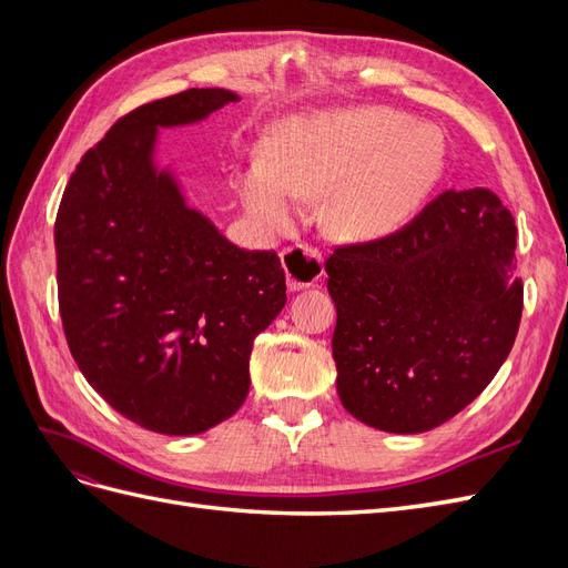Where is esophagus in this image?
<instances>
[{"instance_id": "34e87169", "label": "esophagus", "mask_w": 568, "mask_h": 568, "mask_svg": "<svg viewBox=\"0 0 568 568\" xmlns=\"http://www.w3.org/2000/svg\"><path fill=\"white\" fill-rule=\"evenodd\" d=\"M282 265H284L286 284L291 291H301V288L313 286L324 274L322 253L313 246H305V244L284 248Z\"/></svg>"}]
</instances>
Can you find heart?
Wrapping results in <instances>:
<instances>
[{
	"mask_svg": "<svg viewBox=\"0 0 568 568\" xmlns=\"http://www.w3.org/2000/svg\"><path fill=\"white\" fill-rule=\"evenodd\" d=\"M445 170V144L434 128L412 125L388 109H355L291 120L272 136L263 175L244 184L246 209L270 230L291 213L282 199H320L326 222L346 239L384 236L415 215Z\"/></svg>",
	"mask_w": 568,
	"mask_h": 568,
	"instance_id": "1",
	"label": "heart"
}]
</instances>
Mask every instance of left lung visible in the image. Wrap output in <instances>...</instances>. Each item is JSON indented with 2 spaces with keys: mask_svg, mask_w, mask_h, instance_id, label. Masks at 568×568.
I'll return each instance as SVG.
<instances>
[{
  "mask_svg": "<svg viewBox=\"0 0 568 568\" xmlns=\"http://www.w3.org/2000/svg\"><path fill=\"white\" fill-rule=\"evenodd\" d=\"M517 227L490 189H450L398 232L336 246L338 398L355 419L422 434L484 390L519 332Z\"/></svg>",
  "mask_w": 568,
  "mask_h": 568,
  "instance_id": "1",
  "label": "left lung"
}]
</instances>
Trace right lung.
<instances>
[{"instance_id": "add662e5", "label": "right lung", "mask_w": 568, "mask_h": 568, "mask_svg": "<svg viewBox=\"0 0 568 568\" xmlns=\"http://www.w3.org/2000/svg\"><path fill=\"white\" fill-rule=\"evenodd\" d=\"M230 90H184L118 118L57 213L59 311L90 386L149 432L194 436L244 405L253 341L282 313L274 251H244L153 165L159 128L203 120Z\"/></svg>"}]
</instances>
